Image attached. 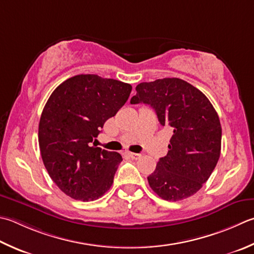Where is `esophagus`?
Listing matches in <instances>:
<instances>
[{
    "label": "esophagus",
    "mask_w": 254,
    "mask_h": 254,
    "mask_svg": "<svg viewBox=\"0 0 254 254\" xmlns=\"http://www.w3.org/2000/svg\"><path fill=\"white\" fill-rule=\"evenodd\" d=\"M128 155H130L133 160H138V158L141 157V154H137V153H132V152H130L128 153Z\"/></svg>",
    "instance_id": "obj_1"
}]
</instances>
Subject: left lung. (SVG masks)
<instances>
[{"label": "left lung", "instance_id": "8db88e82", "mask_svg": "<svg viewBox=\"0 0 254 254\" xmlns=\"http://www.w3.org/2000/svg\"><path fill=\"white\" fill-rule=\"evenodd\" d=\"M132 104L145 103L156 112L173 135L168 153L147 177L162 199L178 201L192 196L208 181L219 160L221 126L208 98L180 78H164L137 84Z\"/></svg>", "mask_w": 254, "mask_h": 254}]
</instances>
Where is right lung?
I'll return each mask as SVG.
<instances>
[{
  "label": "right lung",
  "instance_id": "add662e5",
  "mask_svg": "<svg viewBox=\"0 0 254 254\" xmlns=\"http://www.w3.org/2000/svg\"><path fill=\"white\" fill-rule=\"evenodd\" d=\"M131 90L114 79L78 74L51 94L39 120V150L49 176L67 196L91 201L110 190L122 156L91 143Z\"/></svg>",
  "mask_w": 254,
  "mask_h": 254
}]
</instances>
